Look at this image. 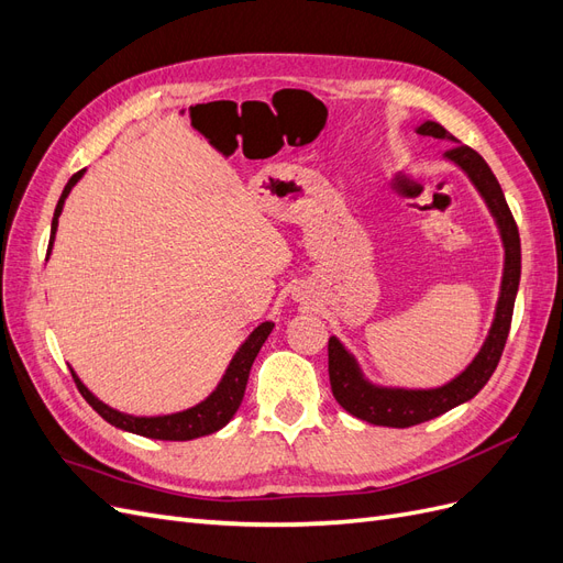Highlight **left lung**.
I'll return each instance as SVG.
<instances>
[{"label": "left lung", "instance_id": "left-lung-1", "mask_svg": "<svg viewBox=\"0 0 563 563\" xmlns=\"http://www.w3.org/2000/svg\"><path fill=\"white\" fill-rule=\"evenodd\" d=\"M418 133L455 143L451 150H446V159L455 162L470 176L476 190L482 192L484 201L488 203L493 218H496L503 244H505V272H503L496 319H493V327L488 331L484 347L474 356V362L444 387L391 389V387L371 385L362 376L354 356L340 345V340L338 338L329 340V378H331L335 401L354 418L366 420L371 424H383V428H411V424L432 420L441 413L451 411V408L470 401L476 391L488 383L507 343L519 277H521L519 228L515 223L512 211L507 207L498 178L490 172V166L484 162L479 152H474L470 145H460L455 135H451L437 122L420 124Z\"/></svg>", "mask_w": 563, "mask_h": 563}]
</instances>
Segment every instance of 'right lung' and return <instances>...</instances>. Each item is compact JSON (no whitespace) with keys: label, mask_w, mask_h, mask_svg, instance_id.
Instances as JSON below:
<instances>
[{"label":"right lung","mask_w":563,"mask_h":563,"mask_svg":"<svg viewBox=\"0 0 563 563\" xmlns=\"http://www.w3.org/2000/svg\"><path fill=\"white\" fill-rule=\"evenodd\" d=\"M84 176V168L81 172H77L70 180H67L65 190L56 203V211H54V220H51V240H48V253H51V246H54V236H56V230H58V216L63 211V203L67 199V195H70V190L75 187V183ZM46 253V255H48ZM272 329H275V323L272 321H265L261 323L258 329H255L249 338L246 343L240 347V352L234 354V360L230 362L228 371L223 380H220V385L216 387L213 395L201 401L192 408H187V411H180V413H172V416H157V418H139V416H126V413H119L114 411V408H110L108 404H103L100 399H96L91 391L87 389V385H84L77 373L73 371V378H75V385L77 389L81 391V397L89 401V406L93 408V411L106 418L110 424H114V428L119 430H126V432H133V434H141V437H147V439H164V441H190V439H197V437H203V434H213L218 432L220 428H225V424L232 420V416L236 413V408H240L242 399H244V391H246V383H249V373H251V366L255 362V356H258L263 343L267 340V335L272 333Z\"/></svg>","instance_id":"right-lung-1"}]
</instances>
